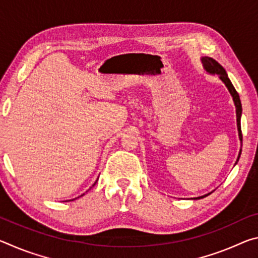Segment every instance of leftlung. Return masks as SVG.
<instances>
[{"label": "left lung", "mask_w": 258, "mask_h": 258, "mask_svg": "<svg viewBox=\"0 0 258 258\" xmlns=\"http://www.w3.org/2000/svg\"><path fill=\"white\" fill-rule=\"evenodd\" d=\"M202 63H203V67L205 69V72L208 73L209 75H217L220 76V80L224 83V85L226 86V89L229 90V92L231 94V97L233 99V102H234V106H235V112H237V127H238V134H239V140L240 142L242 141V134H241V123H240V119H241V113H242V106H241V101H240V97L237 91H235L234 86L232 85V83H231L230 78L228 77V74H226L225 69L221 66L220 63L217 62L216 60H214L213 58H209V56H203L202 59ZM240 155H241V150L239 151V155H238V158L237 161H235L234 165H237L238 160L240 158ZM209 194H212V192H209ZM209 194L202 196V197H198V198H195V199H199V198H204L208 196Z\"/></svg>", "instance_id": "obj_1"}]
</instances>
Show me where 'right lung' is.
I'll return each mask as SVG.
<instances>
[{"mask_svg": "<svg viewBox=\"0 0 258 258\" xmlns=\"http://www.w3.org/2000/svg\"><path fill=\"white\" fill-rule=\"evenodd\" d=\"M97 182H98V180H97V181H95V182H94V184H93V185H92V186H94V185H95V183H97ZM82 196H84V194H83V195H82ZM82 196H80V197H82ZM80 197H78V198H80ZM75 199H76V198H75ZM75 199H72V200H75Z\"/></svg>", "mask_w": 258, "mask_h": 258, "instance_id": "add662e5", "label": "right lung"}]
</instances>
